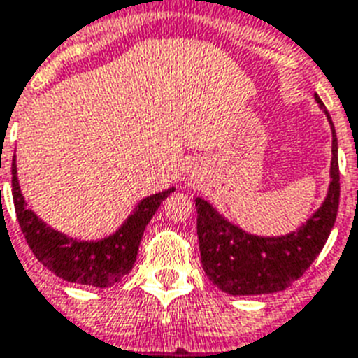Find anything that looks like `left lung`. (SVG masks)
Here are the masks:
<instances>
[{
    "label": "left lung",
    "mask_w": 358,
    "mask_h": 358,
    "mask_svg": "<svg viewBox=\"0 0 358 358\" xmlns=\"http://www.w3.org/2000/svg\"><path fill=\"white\" fill-rule=\"evenodd\" d=\"M315 100L331 123V184L324 203L304 225L286 236L249 235L196 198V233L202 267L209 280L229 295H266L289 287L304 275L331 233L341 198L337 134L324 103Z\"/></svg>",
    "instance_id": "left-lung-1"
}]
</instances>
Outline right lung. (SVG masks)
<instances>
[{"label": "right lung", "mask_w": 358, "mask_h": 358, "mask_svg": "<svg viewBox=\"0 0 358 358\" xmlns=\"http://www.w3.org/2000/svg\"><path fill=\"white\" fill-rule=\"evenodd\" d=\"M173 191L174 187H171L143 198L125 224L107 238L83 242L50 229L31 209H27V202L17 182L16 155L12 160V198L27 244L49 271L63 280L83 286L109 287L133 269L145 225L151 222L156 209Z\"/></svg>", "instance_id": "obj_1"}]
</instances>
